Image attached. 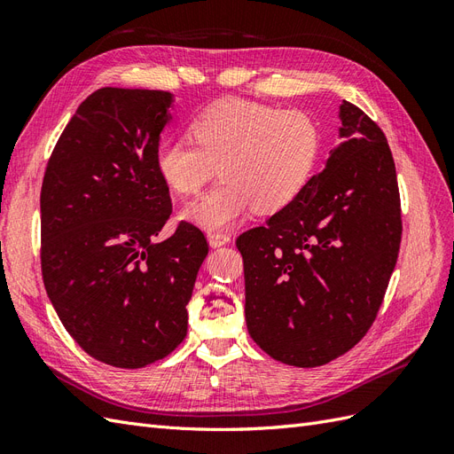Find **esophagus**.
Wrapping results in <instances>:
<instances>
[{"instance_id":"esophagus-1","label":"esophagus","mask_w":454,"mask_h":454,"mask_svg":"<svg viewBox=\"0 0 454 454\" xmlns=\"http://www.w3.org/2000/svg\"><path fill=\"white\" fill-rule=\"evenodd\" d=\"M208 242L212 248H219V246H225L231 242V237L227 235V232H222V231H212L208 232Z\"/></svg>"}]
</instances>
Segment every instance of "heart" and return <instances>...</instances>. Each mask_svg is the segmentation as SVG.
I'll use <instances>...</instances> for the list:
<instances>
[{"mask_svg": "<svg viewBox=\"0 0 454 454\" xmlns=\"http://www.w3.org/2000/svg\"><path fill=\"white\" fill-rule=\"evenodd\" d=\"M184 138H164L155 167L176 193L195 195L217 174L222 182L191 202L184 215L204 229L229 227L254 206L277 212L297 199L320 153V129L301 109L248 100L214 104Z\"/></svg>", "mask_w": 454, "mask_h": 454, "instance_id": "obj_1", "label": "heart"}]
</instances>
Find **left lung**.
<instances>
[{"label": "left lung", "instance_id": "obj_1", "mask_svg": "<svg viewBox=\"0 0 454 454\" xmlns=\"http://www.w3.org/2000/svg\"><path fill=\"white\" fill-rule=\"evenodd\" d=\"M342 142L263 227L242 232L246 325L270 358L318 367L373 325L402 242V204L387 136L342 100Z\"/></svg>", "mask_w": 454, "mask_h": 454}]
</instances>
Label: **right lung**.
Returning a JSON list of instances; mask_svg holds the SVG:
<instances>
[{
    "mask_svg": "<svg viewBox=\"0 0 454 454\" xmlns=\"http://www.w3.org/2000/svg\"><path fill=\"white\" fill-rule=\"evenodd\" d=\"M172 94L104 87L77 107L41 185V274L66 332L94 360L138 369L187 335V303L208 255L172 214L155 167Z\"/></svg>",
    "mask_w": 454,
    "mask_h": 454,
    "instance_id": "add662e5",
    "label": "right lung"
}]
</instances>
